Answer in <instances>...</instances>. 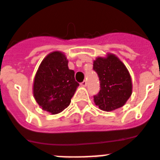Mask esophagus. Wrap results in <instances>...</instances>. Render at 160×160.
Here are the masks:
<instances>
[{
  "label": "esophagus",
  "mask_w": 160,
  "mask_h": 160,
  "mask_svg": "<svg viewBox=\"0 0 160 160\" xmlns=\"http://www.w3.org/2000/svg\"><path fill=\"white\" fill-rule=\"evenodd\" d=\"M80 85H81L82 87H87V81H85V80H84V81H83L82 82H81V84H80Z\"/></svg>",
  "instance_id": "34e87169"
}]
</instances>
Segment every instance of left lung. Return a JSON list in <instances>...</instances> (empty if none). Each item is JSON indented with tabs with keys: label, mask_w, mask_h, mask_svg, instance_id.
Instances as JSON below:
<instances>
[{
	"label": "left lung",
	"mask_w": 160,
	"mask_h": 160,
	"mask_svg": "<svg viewBox=\"0 0 160 160\" xmlns=\"http://www.w3.org/2000/svg\"><path fill=\"white\" fill-rule=\"evenodd\" d=\"M93 69L100 82L99 92L94 95L95 104L106 112L125 105L132 94V81L129 71L119 58L113 54L97 57Z\"/></svg>",
	"instance_id": "8db88e82"
}]
</instances>
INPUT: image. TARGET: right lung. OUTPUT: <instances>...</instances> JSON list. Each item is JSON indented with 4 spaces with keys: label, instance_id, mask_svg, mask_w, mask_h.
I'll return each instance as SVG.
<instances>
[{
    "label": "right lung",
    "instance_id": "add662e5",
    "mask_svg": "<svg viewBox=\"0 0 160 160\" xmlns=\"http://www.w3.org/2000/svg\"><path fill=\"white\" fill-rule=\"evenodd\" d=\"M78 86L65 54L52 52L43 60L36 72L34 97L43 110L54 115L69 106Z\"/></svg>",
    "mask_w": 160,
    "mask_h": 160
}]
</instances>
